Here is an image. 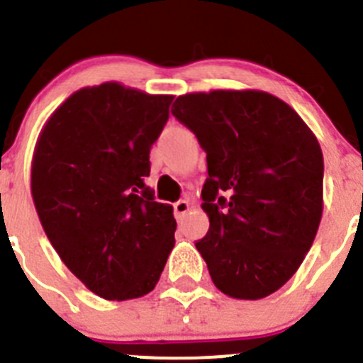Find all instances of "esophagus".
<instances>
[{
    "mask_svg": "<svg viewBox=\"0 0 363 363\" xmlns=\"http://www.w3.org/2000/svg\"><path fill=\"white\" fill-rule=\"evenodd\" d=\"M189 211V202L188 200H179V202L174 203V214L177 219L184 218L186 212Z\"/></svg>",
    "mask_w": 363,
    "mask_h": 363,
    "instance_id": "esophagus-1",
    "label": "esophagus"
}]
</instances>
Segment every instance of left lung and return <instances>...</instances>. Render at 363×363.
<instances>
[{
  "instance_id": "1",
  "label": "left lung",
  "mask_w": 363,
  "mask_h": 363,
  "mask_svg": "<svg viewBox=\"0 0 363 363\" xmlns=\"http://www.w3.org/2000/svg\"><path fill=\"white\" fill-rule=\"evenodd\" d=\"M172 113L207 152L195 242L212 283L232 298L279 290L311 250L323 214V155L302 117L265 91L182 94Z\"/></svg>"
}]
</instances>
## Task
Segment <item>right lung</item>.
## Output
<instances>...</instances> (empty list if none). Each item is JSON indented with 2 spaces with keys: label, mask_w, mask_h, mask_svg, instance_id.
Masks as SVG:
<instances>
[{
  "label": "right lung",
  "mask_w": 363,
  "mask_h": 363,
  "mask_svg": "<svg viewBox=\"0 0 363 363\" xmlns=\"http://www.w3.org/2000/svg\"><path fill=\"white\" fill-rule=\"evenodd\" d=\"M174 96L119 82L82 87L43 126L31 195L45 235L93 294L130 300L155 290L174 247V208L144 179Z\"/></svg>",
  "instance_id": "right-lung-1"
}]
</instances>
